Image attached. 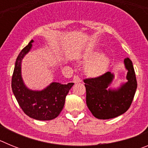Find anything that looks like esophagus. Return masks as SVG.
Masks as SVG:
<instances>
[{
  "label": "esophagus",
  "mask_w": 148,
  "mask_h": 148,
  "mask_svg": "<svg viewBox=\"0 0 148 148\" xmlns=\"http://www.w3.org/2000/svg\"><path fill=\"white\" fill-rule=\"evenodd\" d=\"M81 82H82V79H81L80 77L78 76V75H74V77H73V82L74 83H79Z\"/></svg>",
  "instance_id": "obj_1"
}]
</instances>
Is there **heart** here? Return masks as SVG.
<instances>
[{
    "instance_id": "1",
    "label": "heart",
    "mask_w": 148,
    "mask_h": 148,
    "mask_svg": "<svg viewBox=\"0 0 148 148\" xmlns=\"http://www.w3.org/2000/svg\"><path fill=\"white\" fill-rule=\"evenodd\" d=\"M84 58L89 61L85 66V72L90 76H99L105 72L110 63V58L104 54L99 55L98 51L86 53Z\"/></svg>"
}]
</instances>
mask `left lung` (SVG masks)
<instances>
[{"label": "left lung", "mask_w": 148, "mask_h": 148, "mask_svg": "<svg viewBox=\"0 0 148 148\" xmlns=\"http://www.w3.org/2000/svg\"><path fill=\"white\" fill-rule=\"evenodd\" d=\"M127 70L126 83L117 89H109L114 75L107 72L96 78L84 80L86 87V102L89 110L95 118L110 119L125 113L131 105L137 82L133 63L129 58L124 60Z\"/></svg>", "instance_id": "1"}]
</instances>
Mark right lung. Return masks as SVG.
Masks as SVG:
<instances>
[{
  "instance_id": "add662e5",
  "label": "right lung",
  "mask_w": 148,
  "mask_h": 148,
  "mask_svg": "<svg viewBox=\"0 0 148 148\" xmlns=\"http://www.w3.org/2000/svg\"><path fill=\"white\" fill-rule=\"evenodd\" d=\"M33 41L31 40L18 55L12 78V89L25 114L34 119L48 121L54 119L60 114L66 95L74 83L61 84L53 82L40 91L29 90L26 87L22 79L21 61L32 48Z\"/></svg>"
}]
</instances>
